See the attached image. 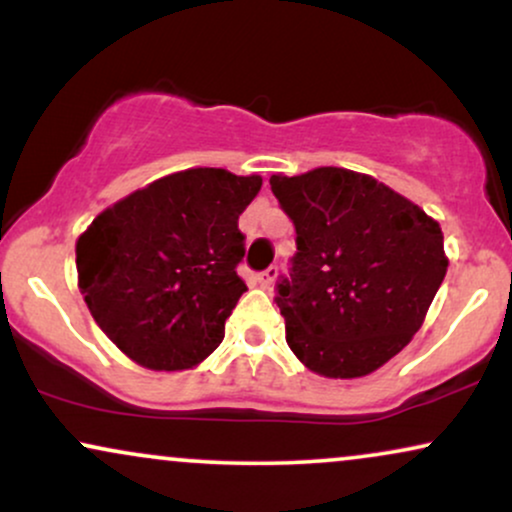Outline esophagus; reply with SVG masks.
<instances>
[{
  "mask_svg": "<svg viewBox=\"0 0 512 512\" xmlns=\"http://www.w3.org/2000/svg\"><path fill=\"white\" fill-rule=\"evenodd\" d=\"M276 276H278V267H269V269H264L262 274H257V283H260L262 288H271L274 286Z\"/></svg>",
  "mask_w": 512,
  "mask_h": 512,
  "instance_id": "34e87169",
  "label": "esophagus"
}]
</instances>
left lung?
<instances>
[{
	"label": "left lung",
	"mask_w": 512,
	"mask_h": 512,
	"mask_svg": "<svg viewBox=\"0 0 512 512\" xmlns=\"http://www.w3.org/2000/svg\"><path fill=\"white\" fill-rule=\"evenodd\" d=\"M269 184L297 234L276 295L288 347L323 378L378 371L409 345L442 286V229L383 181L345 167L271 174Z\"/></svg>",
	"instance_id": "1"
}]
</instances>
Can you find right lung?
I'll return each mask as SVG.
<instances>
[{
    "label": "right lung",
    "mask_w": 512,
    "mask_h": 512,
    "mask_svg": "<svg viewBox=\"0 0 512 512\" xmlns=\"http://www.w3.org/2000/svg\"><path fill=\"white\" fill-rule=\"evenodd\" d=\"M260 174L191 167L129 193L94 217L75 245L77 286L108 340L151 371H184L224 340L248 286L238 217Z\"/></svg>",
    "instance_id": "obj_1"
}]
</instances>
